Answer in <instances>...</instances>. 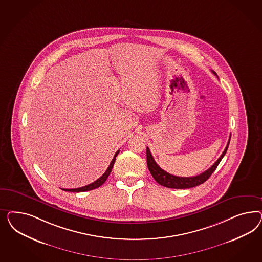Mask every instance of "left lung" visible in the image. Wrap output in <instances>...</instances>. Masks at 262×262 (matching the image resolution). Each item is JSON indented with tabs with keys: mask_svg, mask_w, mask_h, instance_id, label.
<instances>
[{
	"mask_svg": "<svg viewBox=\"0 0 262 262\" xmlns=\"http://www.w3.org/2000/svg\"><path fill=\"white\" fill-rule=\"evenodd\" d=\"M213 74L216 75L215 72H213ZM230 140L228 142L226 149L223 151L221 157L217 159V161L215 162L214 164L210 167L209 169L205 171L204 173L198 174V176H195V177H177L174 174L167 173L163 169H161L159 166V164L155 161V159L151 156L150 149L147 147V164H148V168L151 172V176L154 177V179L157 181V183H159L162 186H165L168 188H174V189H184V188H191V187L198 186L200 184H202V183H204L206 181H207L209 179V177L214 172L215 169L219 165L220 161L222 160L224 156L226 155V152L228 151Z\"/></svg>",
	"mask_w": 262,
	"mask_h": 262,
	"instance_id": "obj_1",
	"label": "left lung"
}]
</instances>
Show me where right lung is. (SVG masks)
I'll return each mask as SVG.
<instances>
[{"label":"right lung","instance_id":"add662e5","mask_svg":"<svg viewBox=\"0 0 262 262\" xmlns=\"http://www.w3.org/2000/svg\"><path fill=\"white\" fill-rule=\"evenodd\" d=\"M120 150L116 151V154L114 155V157H113V159L111 160V164H110V166L108 168L106 169V171L103 173V176L101 177V178H99L97 181H95L94 183H90V184H88V185H85V186H82V187H79V188H74V189H62L64 191H68V192H84V191H89V190H93V189H95V188H98V187H100L103 183H104V182L106 181V179L108 178V176L111 174V169L113 168V165H114V162H115V159H116V157H117V155L119 154Z\"/></svg>","mask_w":262,"mask_h":262}]
</instances>
